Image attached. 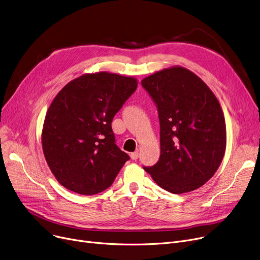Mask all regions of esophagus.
<instances>
[{"label": "esophagus", "instance_id": "1", "mask_svg": "<svg viewBox=\"0 0 260 260\" xmlns=\"http://www.w3.org/2000/svg\"><path fill=\"white\" fill-rule=\"evenodd\" d=\"M131 158L133 159V160H137L138 159V157H139V153L138 152H134V153H131Z\"/></svg>", "mask_w": 260, "mask_h": 260}]
</instances>
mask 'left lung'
Instances as JSON below:
<instances>
[{
  "label": "left lung",
  "mask_w": 260,
  "mask_h": 260,
  "mask_svg": "<svg viewBox=\"0 0 260 260\" xmlns=\"http://www.w3.org/2000/svg\"><path fill=\"white\" fill-rule=\"evenodd\" d=\"M155 102L160 122V158L143 167L173 194L187 193L209 181L226 145L225 121L215 94L194 73L174 66L141 81Z\"/></svg>",
  "instance_id": "obj_1"
}]
</instances>
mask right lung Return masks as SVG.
I'll list each match as a JSON object with an SVG mask.
<instances>
[{"label": "right lung", "instance_id": "add662e5", "mask_svg": "<svg viewBox=\"0 0 260 260\" xmlns=\"http://www.w3.org/2000/svg\"><path fill=\"white\" fill-rule=\"evenodd\" d=\"M137 85L135 78L101 72L71 81L56 95L44 120L42 147L64 187L94 195L113 184L129 156L116 145L112 121Z\"/></svg>", "mask_w": 260, "mask_h": 260}]
</instances>
